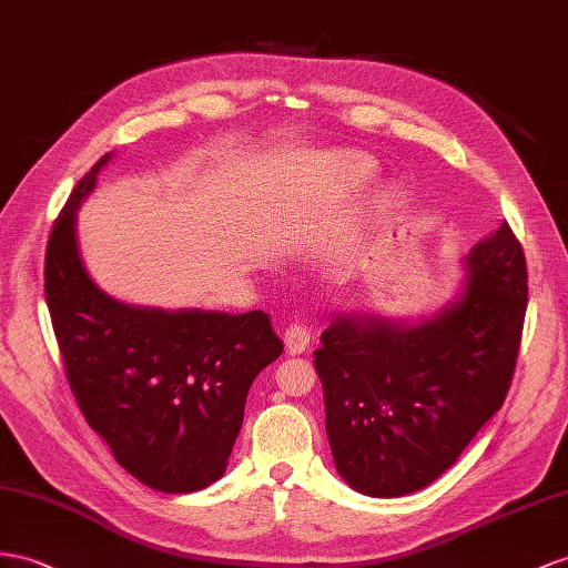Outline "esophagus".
Here are the masks:
<instances>
[{"instance_id": "esophagus-1", "label": "esophagus", "mask_w": 568, "mask_h": 568, "mask_svg": "<svg viewBox=\"0 0 568 568\" xmlns=\"http://www.w3.org/2000/svg\"><path fill=\"white\" fill-rule=\"evenodd\" d=\"M312 331L304 324H293L285 328V351L287 355H300L310 347Z\"/></svg>"}]
</instances>
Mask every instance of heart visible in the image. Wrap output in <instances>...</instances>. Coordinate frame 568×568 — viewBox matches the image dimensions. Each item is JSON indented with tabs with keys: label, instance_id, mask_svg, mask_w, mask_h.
<instances>
[{
	"label": "heart",
	"instance_id": "b5f03b06",
	"mask_svg": "<svg viewBox=\"0 0 568 568\" xmlns=\"http://www.w3.org/2000/svg\"><path fill=\"white\" fill-rule=\"evenodd\" d=\"M336 168H338V172L351 184L365 182L369 178V172H372L369 158L362 155V153H343V155H338Z\"/></svg>",
	"mask_w": 568,
	"mask_h": 568
}]
</instances>
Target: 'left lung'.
<instances>
[{"instance_id":"8db88e82","label":"left lung","mask_w":568,"mask_h":568,"mask_svg":"<svg viewBox=\"0 0 568 568\" xmlns=\"http://www.w3.org/2000/svg\"><path fill=\"white\" fill-rule=\"evenodd\" d=\"M460 295L419 322L341 314L322 333L336 470L369 497L425 489L501 408L528 307L526 254L504 221L465 256Z\"/></svg>"}]
</instances>
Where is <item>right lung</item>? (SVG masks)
I'll list each match as a JSON object with an SVG mask.
<instances>
[{
	"instance_id": "1",
	"label": "right lung",
	"mask_w": 568,
	"mask_h": 568,
	"mask_svg": "<svg viewBox=\"0 0 568 568\" xmlns=\"http://www.w3.org/2000/svg\"><path fill=\"white\" fill-rule=\"evenodd\" d=\"M112 153L83 174L45 252V300L79 408L139 483L165 494L221 479L256 374L283 353L264 312L149 310L105 295L85 271L77 211Z\"/></svg>"
}]
</instances>
